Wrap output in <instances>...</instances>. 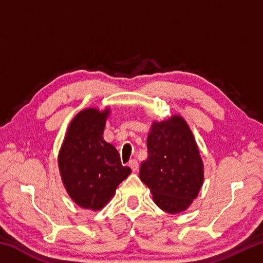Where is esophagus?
Segmentation results:
<instances>
[{
    "mask_svg": "<svg viewBox=\"0 0 263 263\" xmlns=\"http://www.w3.org/2000/svg\"><path fill=\"white\" fill-rule=\"evenodd\" d=\"M128 166H130V168L133 172H137L138 168H139V163H138L136 159H132V160H130V162H128Z\"/></svg>",
    "mask_w": 263,
    "mask_h": 263,
    "instance_id": "1",
    "label": "esophagus"
}]
</instances>
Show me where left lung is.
<instances>
[{
	"label": "left lung",
	"mask_w": 263,
	"mask_h": 263,
	"mask_svg": "<svg viewBox=\"0 0 263 263\" xmlns=\"http://www.w3.org/2000/svg\"><path fill=\"white\" fill-rule=\"evenodd\" d=\"M140 180L152 191L155 204L168 213L184 211L197 197L203 162L193 133L180 116L152 125Z\"/></svg>",
	"instance_id": "8db88e82"
}]
</instances>
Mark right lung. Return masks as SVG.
I'll list each match as a JSON object with an SVG mask.
<instances>
[{"label":"right lung","mask_w":263,"mask_h":263,"mask_svg":"<svg viewBox=\"0 0 263 263\" xmlns=\"http://www.w3.org/2000/svg\"><path fill=\"white\" fill-rule=\"evenodd\" d=\"M109 110L86 109L75 116L59 154L61 179L70 198L83 209L101 210L130 175L118 151L103 139Z\"/></svg>","instance_id":"obj_1"}]
</instances>
